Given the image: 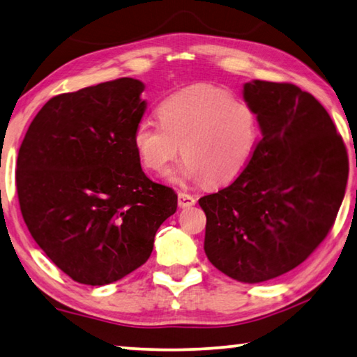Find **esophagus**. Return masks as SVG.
Masks as SVG:
<instances>
[{
  "label": "esophagus",
  "mask_w": 357,
  "mask_h": 357,
  "mask_svg": "<svg viewBox=\"0 0 357 357\" xmlns=\"http://www.w3.org/2000/svg\"><path fill=\"white\" fill-rule=\"evenodd\" d=\"M195 204H196V199L191 195H186V192H182V191L178 192V207L185 208V207L195 206Z\"/></svg>",
  "instance_id": "1"
}]
</instances>
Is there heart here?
Returning <instances> with one entry per match:
<instances>
[{"label":"heart","instance_id":"obj_1","mask_svg":"<svg viewBox=\"0 0 357 357\" xmlns=\"http://www.w3.org/2000/svg\"><path fill=\"white\" fill-rule=\"evenodd\" d=\"M160 125L142 121L132 147L147 171L165 174L182 145L185 162L175 180L231 183L250 165L259 140V120L248 102L229 91L196 85L174 93L156 107Z\"/></svg>","mask_w":357,"mask_h":357}]
</instances>
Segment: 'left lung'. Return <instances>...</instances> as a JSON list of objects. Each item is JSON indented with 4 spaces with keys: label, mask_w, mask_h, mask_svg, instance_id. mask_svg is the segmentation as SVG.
<instances>
[{
    "label": "left lung",
    "mask_w": 357,
    "mask_h": 357,
    "mask_svg": "<svg viewBox=\"0 0 357 357\" xmlns=\"http://www.w3.org/2000/svg\"><path fill=\"white\" fill-rule=\"evenodd\" d=\"M243 99L261 139L234 182L204 196V250L237 282L261 283L293 271L334 226L348 180V153L310 93L293 84L251 80Z\"/></svg>",
    "instance_id": "8db88e82"
}]
</instances>
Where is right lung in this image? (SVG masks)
<instances>
[{
  "instance_id": "right-lung-1",
  "label": "right lung",
  "mask_w": 357,
  "mask_h": 357,
  "mask_svg": "<svg viewBox=\"0 0 357 357\" xmlns=\"http://www.w3.org/2000/svg\"><path fill=\"white\" fill-rule=\"evenodd\" d=\"M145 85L123 77L63 93L34 116L17 158L28 231L74 282L102 286L150 258L177 195L140 167L132 132Z\"/></svg>"
}]
</instances>
